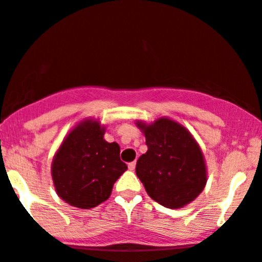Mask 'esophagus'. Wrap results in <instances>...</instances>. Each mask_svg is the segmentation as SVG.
I'll list each match as a JSON object with an SVG mask.
<instances>
[{"mask_svg": "<svg viewBox=\"0 0 262 262\" xmlns=\"http://www.w3.org/2000/svg\"><path fill=\"white\" fill-rule=\"evenodd\" d=\"M128 167H129V170L136 169V161H132V163H129Z\"/></svg>", "mask_w": 262, "mask_h": 262, "instance_id": "34e87169", "label": "esophagus"}]
</instances>
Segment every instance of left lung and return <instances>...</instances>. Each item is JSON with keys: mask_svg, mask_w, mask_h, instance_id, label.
<instances>
[{"mask_svg": "<svg viewBox=\"0 0 262 262\" xmlns=\"http://www.w3.org/2000/svg\"><path fill=\"white\" fill-rule=\"evenodd\" d=\"M137 126L145 133L147 152L137 160L136 173L148 196L167 208L191 203L207 183L204 156L191 133L167 117Z\"/></svg>", "mask_w": 262, "mask_h": 262, "instance_id": "1", "label": "left lung"}]
</instances>
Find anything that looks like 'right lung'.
<instances>
[{
    "mask_svg": "<svg viewBox=\"0 0 262 262\" xmlns=\"http://www.w3.org/2000/svg\"><path fill=\"white\" fill-rule=\"evenodd\" d=\"M99 121L88 119L70 132L51 164L57 194L72 207L94 208L111 195L114 183L128 167L120 146L103 138Z\"/></svg>",
    "mask_w": 262,
    "mask_h": 262,
    "instance_id": "obj_1",
    "label": "right lung"
}]
</instances>
